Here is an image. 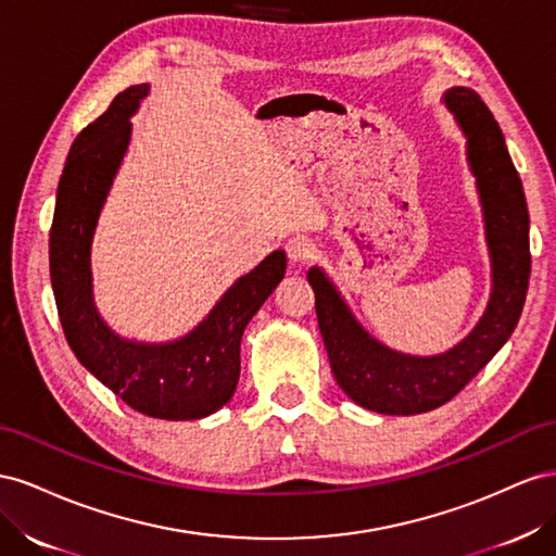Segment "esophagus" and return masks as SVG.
I'll list each match as a JSON object with an SVG mask.
<instances>
[{
	"label": "esophagus",
	"instance_id": "esophagus-1",
	"mask_svg": "<svg viewBox=\"0 0 556 556\" xmlns=\"http://www.w3.org/2000/svg\"><path fill=\"white\" fill-rule=\"evenodd\" d=\"M287 253L293 263H309L316 256V244L307 235H295L287 242Z\"/></svg>",
	"mask_w": 556,
	"mask_h": 556
}]
</instances>
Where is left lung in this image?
<instances>
[{"label": "left lung", "mask_w": 556, "mask_h": 556, "mask_svg": "<svg viewBox=\"0 0 556 556\" xmlns=\"http://www.w3.org/2000/svg\"><path fill=\"white\" fill-rule=\"evenodd\" d=\"M445 102L468 137L494 265V293L478 328L442 356L395 354L356 324L321 269L307 275L332 375L349 399L382 415H421L452 401L513 336L529 291V210L503 132L475 90L452 88Z\"/></svg>", "instance_id": "left-lung-1"}]
</instances>
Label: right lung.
Instances as JSON below:
<instances>
[{
    "label": "right lung",
    "instance_id": "right-lung-1",
    "mask_svg": "<svg viewBox=\"0 0 556 556\" xmlns=\"http://www.w3.org/2000/svg\"><path fill=\"white\" fill-rule=\"evenodd\" d=\"M144 94L147 86L123 90L74 139L51 224V283L62 330L84 368L141 415L202 419L232 399L240 379L242 332L283 279L287 256L283 251L269 253L179 342H125L104 326L90 295V242L111 179L128 149L130 116Z\"/></svg>",
    "mask_w": 556,
    "mask_h": 556
}]
</instances>
